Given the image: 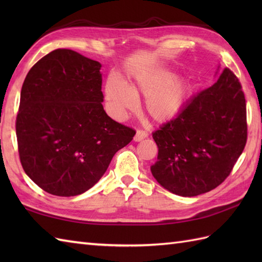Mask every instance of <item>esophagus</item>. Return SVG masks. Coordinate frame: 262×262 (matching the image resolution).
I'll return each mask as SVG.
<instances>
[{
  "mask_svg": "<svg viewBox=\"0 0 262 262\" xmlns=\"http://www.w3.org/2000/svg\"><path fill=\"white\" fill-rule=\"evenodd\" d=\"M146 137H147V133H146L145 130L138 129V130L136 132V134H135L134 141H135V142H141V141L144 140V138H146Z\"/></svg>",
  "mask_w": 262,
  "mask_h": 262,
  "instance_id": "obj_1",
  "label": "esophagus"
}]
</instances>
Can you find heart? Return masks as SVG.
I'll return each mask as SVG.
<instances>
[{"label":"heart","mask_w":262,"mask_h":262,"mask_svg":"<svg viewBox=\"0 0 262 262\" xmlns=\"http://www.w3.org/2000/svg\"><path fill=\"white\" fill-rule=\"evenodd\" d=\"M168 71L143 74L128 88L116 77H110L105 85V97L111 113L122 118L137 108V96L145 97V111L154 121L166 122L180 114L185 105L189 89L186 83L173 81Z\"/></svg>","instance_id":"b5f03b06"}]
</instances>
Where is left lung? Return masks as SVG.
I'll list each match as a JSON object with an SVG mask.
<instances>
[{
	"mask_svg": "<svg viewBox=\"0 0 262 262\" xmlns=\"http://www.w3.org/2000/svg\"><path fill=\"white\" fill-rule=\"evenodd\" d=\"M153 138L159 154L151 171L166 190L193 197L220 186L248 138L246 98L235 74L224 69L213 85L189 100Z\"/></svg>",
	"mask_w": 262,
	"mask_h": 262,
	"instance_id": "left-lung-1",
	"label": "left lung"
}]
</instances>
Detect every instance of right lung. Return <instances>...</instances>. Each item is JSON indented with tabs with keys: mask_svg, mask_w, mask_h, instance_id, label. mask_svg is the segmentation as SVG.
<instances>
[{
	"mask_svg": "<svg viewBox=\"0 0 262 262\" xmlns=\"http://www.w3.org/2000/svg\"><path fill=\"white\" fill-rule=\"evenodd\" d=\"M100 69L97 60L59 48L39 59L22 84L15 121L22 168L55 196L92 188L136 133L103 110Z\"/></svg>",
	"mask_w": 262,
	"mask_h": 262,
	"instance_id": "obj_1",
	"label": "right lung"
}]
</instances>
